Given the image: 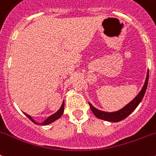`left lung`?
Wrapping results in <instances>:
<instances>
[{
    "label": "left lung",
    "mask_w": 156,
    "mask_h": 156,
    "mask_svg": "<svg viewBox=\"0 0 156 156\" xmlns=\"http://www.w3.org/2000/svg\"><path fill=\"white\" fill-rule=\"evenodd\" d=\"M148 78H149V71H147V73L146 80H145L144 87H143V88H142L140 93L138 94L136 97L132 101H131L128 104H126L122 109H120L119 111H115V112H106V111H100L98 109L93 107L92 104H90L89 102L90 107L93 114L98 119L105 120V121H108V122H118L121 121V120L124 119H126L128 115H131L133 111H135L136 107L141 102L142 99H143L144 94H145V92H146L147 87Z\"/></svg>",
    "instance_id": "left-lung-1"
}]
</instances>
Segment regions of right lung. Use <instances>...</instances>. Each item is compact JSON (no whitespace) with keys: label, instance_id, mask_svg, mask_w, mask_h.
Returning <instances> with one entry per match:
<instances>
[{"label":"right lung","instance_id":"1","mask_svg":"<svg viewBox=\"0 0 156 156\" xmlns=\"http://www.w3.org/2000/svg\"><path fill=\"white\" fill-rule=\"evenodd\" d=\"M64 106H65V104H64V101H63L62 104V106H61L60 109H59V110L57 111L56 113H54V114H53L52 115H50V116H49V117H48L47 119H46L44 121V122H41V123H39V122H37L36 121H35V120H34V119L31 117V116H30V115H27V114H25V113H24V114H25V115H26V116H27V117L29 118V119H30L31 120V121H32L34 123L37 124V125H43V126H45V125H48V124H50L51 122H54V121H56L57 119H59V118H60L61 116L62 115L63 112H64Z\"/></svg>","mask_w":156,"mask_h":156}]
</instances>
